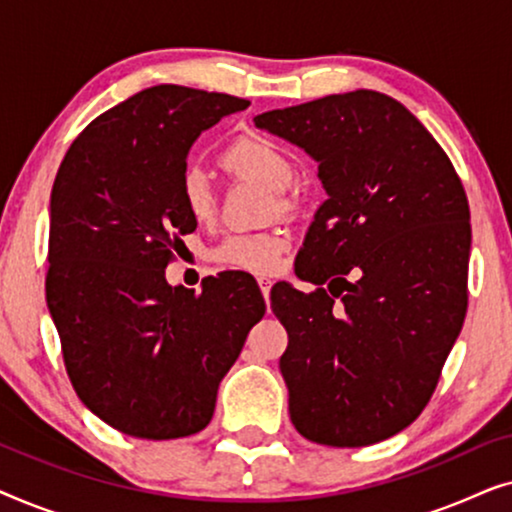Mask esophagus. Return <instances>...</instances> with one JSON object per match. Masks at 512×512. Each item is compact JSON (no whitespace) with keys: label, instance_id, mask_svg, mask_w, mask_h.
I'll list each match as a JSON object with an SVG mask.
<instances>
[{"label":"esophagus","instance_id":"esophagus-1","mask_svg":"<svg viewBox=\"0 0 512 512\" xmlns=\"http://www.w3.org/2000/svg\"><path fill=\"white\" fill-rule=\"evenodd\" d=\"M258 286H261V293H263V298H268V296H270V286H272L270 279L261 277V279H258Z\"/></svg>","mask_w":512,"mask_h":512}]
</instances>
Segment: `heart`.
I'll return each mask as SVG.
<instances>
[{"mask_svg": "<svg viewBox=\"0 0 512 512\" xmlns=\"http://www.w3.org/2000/svg\"><path fill=\"white\" fill-rule=\"evenodd\" d=\"M223 165L230 172L256 179L258 184L270 188L272 193H279L277 200L282 207L289 205V200L284 198V191L293 184L296 170H293L291 158L282 149H277L275 144L254 137L237 139L223 153ZM179 200L193 221L205 223L214 216V191L209 186L205 172L198 170V167H188L181 174ZM286 244H289V240L282 233H240L226 237L212 251V258L228 270L265 275V272H272L277 268L279 256H282Z\"/></svg>", "mask_w": 512, "mask_h": 512, "instance_id": "heart-1", "label": "heart"}]
</instances>
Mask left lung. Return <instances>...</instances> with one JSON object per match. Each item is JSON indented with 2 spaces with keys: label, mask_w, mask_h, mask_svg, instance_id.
Here are the masks:
<instances>
[{
  "label": "left lung",
  "mask_w": 512,
  "mask_h": 512,
  "mask_svg": "<svg viewBox=\"0 0 512 512\" xmlns=\"http://www.w3.org/2000/svg\"><path fill=\"white\" fill-rule=\"evenodd\" d=\"M254 123L317 160L328 195L296 258V275L319 289L270 293L289 333L279 370L291 422L319 445L380 443L424 410L464 326V186L431 132L375 90L265 111Z\"/></svg>",
  "instance_id": "1"
}]
</instances>
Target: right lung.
<instances>
[{
  "label": "right lung",
  "instance_id": "add662e5",
  "mask_svg": "<svg viewBox=\"0 0 512 512\" xmlns=\"http://www.w3.org/2000/svg\"><path fill=\"white\" fill-rule=\"evenodd\" d=\"M249 102L146 88L97 116L51 191L46 303L83 405L135 438L198 433L265 300L244 275L172 286L165 268L193 221L179 200L191 146Z\"/></svg>",
  "mask_w": 512,
  "mask_h": 512
}]
</instances>
